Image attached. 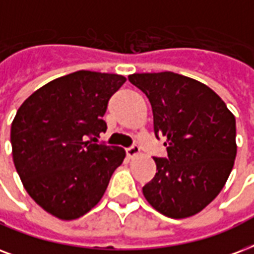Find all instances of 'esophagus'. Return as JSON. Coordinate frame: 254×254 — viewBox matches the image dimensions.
<instances>
[{"instance_id": "1", "label": "esophagus", "mask_w": 254, "mask_h": 254, "mask_svg": "<svg viewBox=\"0 0 254 254\" xmlns=\"http://www.w3.org/2000/svg\"><path fill=\"white\" fill-rule=\"evenodd\" d=\"M137 154H140V148H138V146L133 145V146L127 149V156L129 158H133L134 156H137Z\"/></svg>"}]
</instances>
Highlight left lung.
I'll use <instances>...</instances> for the list:
<instances>
[{"label": "left lung", "instance_id": "obj_1", "mask_svg": "<svg viewBox=\"0 0 254 254\" xmlns=\"http://www.w3.org/2000/svg\"><path fill=\"white\" fill-rule=\"evenodd\" d=\"M129 81L152 105L154 134L168 157H153L157 172L145 198L170 218L194 216L225 185L235 164L236 119L220 96L200 81L173 71L134 73Z\"/></svg>", "mask_w": 254, "mask_h": 254}]
</instances>
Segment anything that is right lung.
I'll return each mask as SVG.
<instances>
[{"label": "right lung", "mask_w": 254, "mask_h": 254, "mask_svg": "<svg viewBox=\"0 0 254 254\" xmlns=\"http://www.w3.org/2000/svg\"><path fill=\"white\" fill-rule=\"evenodd\" d=\"M125 81L74 71L44 85L17 110L10 129L15 169L29 196L54 217L75 220L94 208L123 164V148L86 137L106 130L108 102Z\"/></svg>", "instance_id": "right-lung-1"}]
</instances>
